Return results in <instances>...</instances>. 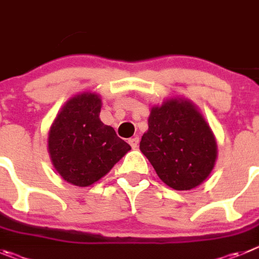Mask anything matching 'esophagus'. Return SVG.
<instances>
[{"label": "esophagus", "instance_id": "1", "mask_svg": "<svg viewBox=\"0 0 259 259\" xmlns=\"http://www.w3.org/2000/svg\"><path fill=\"white\" fill-rule=\"evenodd\" d=\"M129 144L132 146V148H137L139 144V138L138 137H134V138L129 139Z\"/></svg>", "mask_w": 259, "mask_h": 259}]
</instances>
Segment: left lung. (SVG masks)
I'll return each mask as SVG.
<instances>
[{
    "instance_id": "8db88e82",
    "label": "left lung",
    "mask_w": 259,
    "mask_h": 259,
    "mask_svg": "<svg viewBox=\"0 0 259 259\" xmlns=\"http://www.w3.org/2000/svg\"><path fill=\"white\" fill-rule=\"evenodd\" d=\"M142 153L165 185L177 191L196 188L215 165L217 141L200 109L190 99L167 98L151 107Z\"/></svg>"
}]
</instances>
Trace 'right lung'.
Here are the masks:
<instances>
[{
    "label": "right lung",
    "instance_id": "1",
    "mask_svg": "<svg viewBox=\"0 0 259 259\" xmlns=\"http://www.w3.org/2000/svg\"><path fill=\"white\" fill-rule=\"evenodd\" d=\"M101 97L83 92L64 103L48 138L51 162L68 183L88 187L103 178L132 147L99 118Z\"/></svg>",
    "mask_w": 259,
    "mask_h": 259
}]
</instances>
